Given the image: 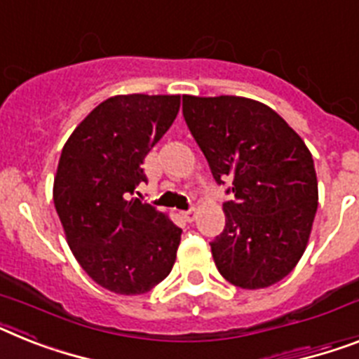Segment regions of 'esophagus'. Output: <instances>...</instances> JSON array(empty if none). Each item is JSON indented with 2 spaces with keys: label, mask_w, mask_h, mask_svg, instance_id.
<instances>
[{
  "label": "esophagus",
  "mask_w": 359,
  "mask_h": 359,
  "mask_svg": "<svg viewBox=\"0 0 359 359\" xmlns=\"http://www.w3.org/2000/svg\"><path fill=\"white\" fill-rule=\"evenodd\" d=\"M195 215H197V212H195V210H191V208H189V210H186V212H182V217H184V221H188V222L194 221Z\"/></svg>",
  "instance_id": "34e87169"
}]
</instances>
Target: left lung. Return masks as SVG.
<instances>
[{
	"mask_svg": "<svg viewBox=\"0 0 359 359\" xmlns=\"http://www.w3.org/2000/svg\"><path fill=\"white\" fill-rule=\"evenodd\" d=\"M182 114L213 179L231 201L210 243L217 270L241 288L270 287L305 252L316 210L314 161L273 109L243 96H182Z\"/></svg>",
	"mask_w": 359,
	"mask_h": 359,
	"instance_id": "8db88e82",
	"label": "left lung"
}]
</instances>
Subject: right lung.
Wrapping results in <instances>:
<instances>
[{
  "instance_id": "1",
  "label": "right lung",
  "mask_w": 359,
  "mask_h": 359,
  "mask_svg": "<svg viewBox=\"0 0 359 359\" xmlns=\"http://www.w3.org/2000/svg\"><path fill=\"white\" fill-rule=\"evenodd\" d=\"M179 107V95L113 96L62 149L54 206L78 263L114 294H146L173 268L182 230L133 195L147 182L144 158Z\"/></svg>"
}]
</instances>
